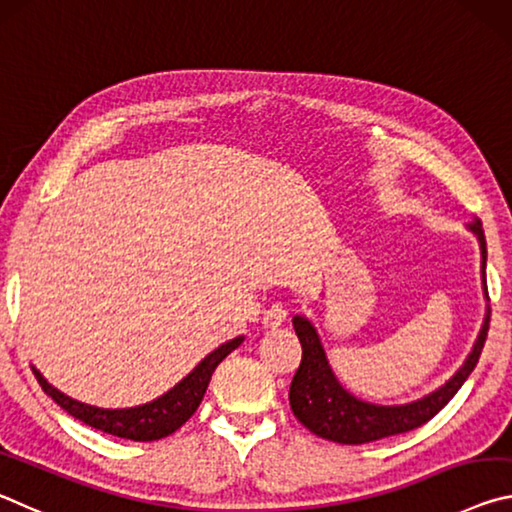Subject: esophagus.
Masks as SVG:
<instances>
[{
    "instance_id": "esophagus-1",
    "label": "esophagus",
    "mask_w": 512,
    "mask_h": 512,
    "mask_svg": "<svg viewBox=\"0 0 512 512\" xmlns=\"http://www.w3.org/2000/svg\"><path fill=\"white\" fill-rule=\"evenodd\" d=\"M286 317H288L286 308H283L281 304H272L263 313V326L265 329H279V326H283V322H286Z\"/></svg>"
}]
</instances>
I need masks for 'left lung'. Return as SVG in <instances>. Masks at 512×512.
<instances>
[{
	"mask_svg": "<svg viewBox=\"0 0 512 512\" xmlns=\"http://www.w3.org/2000/svg\"><path fill=\"white\" fill-rule=\"evenodd\" d=\"M467 231H472L481 247V274H483V295L488 297L485 286V261H488V247H485L483 224L474 220L467 224ZM292 326L301 342V365L290 383V408L297 420L308 431L320 435L324 440L340 442V445H365L388 435L413 431L440 413L449 404V399L460 390V385L467 381V376L474 372L476 363L488 338L490 329V306L485 308V317L481 331L476 335L474 347L469 351L465 363L458 367V372L451 379L440 385L438 390L429 392L422 399L410 401V404L381 406L372 401H363L342 388L338 376L333 374L329 358L324 354L322 340L317 335L315 326L304 315L292 317Z\"/></svg>",
	"mask_w": 512,
	"mask_h": 512,
	"instance_id": "obj_1",
	"label": "left lung"
}]
</instances>
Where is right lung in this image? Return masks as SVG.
I'll use <instances>...</instances> for the list:
<instances>
[{
  "label": "right lung",
  "mask_w": 512,
  "mask_h": 512,
  "mask_svg": "<svg viewBox=\"0 0 512 512\" xmlns=\"http://www.w3.org/2000/svg\"><path fill=\"white\" fill-rule=\"evenodd\" d=\"M242 340H245V335H238V338L224 342V345H220L201 360L188 376H183L174 388L167 390L165 395L149 401V404L133 408H97L83 404V401L67 397L65 392L54 388L36 367H31V370L36 374L40 388H43L58 406L67 410L72 417H77L83 424H88L97 431L117 435V438L152 442L172 435L195 415L201 399L206 395L208 381H211L215 367L220 365L233 349H238L242 345Z\"/></svg>",
  "instance_id": "add662e5"
}]
</instances>
